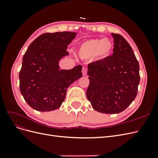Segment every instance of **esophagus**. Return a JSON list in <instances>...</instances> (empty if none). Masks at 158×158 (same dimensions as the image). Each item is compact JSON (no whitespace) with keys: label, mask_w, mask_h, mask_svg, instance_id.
<instances>
[{"label":"esophagus","mask_w":158,"mask_h":158,"mask_svg":"<svg viewBox=\"0 0 158 158\" xmlns=\"http://www.w3.org/2000/svg\"><path fill=\"white\" fill-rule=\"evenodd\" d=\"M82 74H83V76H86L87 75V72H88V69H87V68H85V67H83L82 68Z\"/></svg>","instance_id":"esophagus-1"}]
</instances>
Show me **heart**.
I'll use <instances>...</instances> for the list:
<instances>
[{
    "mask_svg": "<svg viewBox=\"0 0 158 158\" xmlns=\"http://www.w3.org/2000/svg\"><path fill=\"white\" fill-rule=\"evenodd\" d=\"M113 50V44L107 38L93 39L81 44L78 54L81 59H88L95 57L98 60L107 59Z\"/></svg>",
    "mask_w": 158,
    "mask_h": 158,
    "instance_id": "obj_1",
    "label": "heart"
}]
</instances>
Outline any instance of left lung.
Returning <instances> with one entry per match:
<instances>
[{"label": "left lung", "mask_w": 158, "mask_h": 158, "mask_svg": "<svg viewBox=\"0 0 158 158\" xmlns=\"http://www.w3.org/2000/svg\"><path fill=\"white\" fill-rule=\"evenodd\" d=\"M111 35L112 55L88 66L87 98L95 111L106 114L119 113L130 106L140 82L139 64L131 45L122 35Z\"/></svg>", "instance_id": "obj_1"}]
</instances>
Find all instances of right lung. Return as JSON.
Masks as SVG:
<instances>
[{"label":"right lung","mask_w":158,"mask_h":158,"mask_svg":"<svg viewBox=\"0 0 158 158\" xmlns=\"http://www.w3.org/2000/svg\"><path fill=\"white\" fill-rule=\"evenodd\" d=\"M77 33H45L28 47L19 74L20 89L25 101L38 111L58 109L64 101L71 84L82 76V66L60 70L59 62L69 53L66 51Z\"/></svg>","instance_id":"right-lung-1"}]
</instances>
